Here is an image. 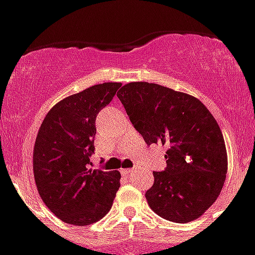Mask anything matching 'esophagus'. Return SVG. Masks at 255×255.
<instances>
[{
	"label": "esophagus",
	"mask_w": 255,
	"mask_h": 255,
	"mask_svg": "<svg viewBox=\"0 0 255 255\" xmlns=\"http://www.w3.org/2000/svg\"><path fill=\"white\" fill-rule=\"evenodd\" d=\"M130 172H132V169H130V168H125V169L121 170V173L123 174V176H128V174H129Z\"/></svg>",
	"instance_id": "1"
}]
</instances>
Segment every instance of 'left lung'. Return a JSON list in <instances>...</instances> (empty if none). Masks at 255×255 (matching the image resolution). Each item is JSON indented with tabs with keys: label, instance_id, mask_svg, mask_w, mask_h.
<instances>
[{
	"label": "left lung",
	"instance_id": "8db88e82",
	"mask_svg": "<svg viewBox=\"0 0 255 255\" xmlns=\"http://www.w3.org/2000/svg\"><path fill=\"white\" fill-rule=\"evenodd\" d=\"M147 145L167 146V168L152 172L149 207L170 222L196 220L220 196L227 174L221 128L191 95L147 82H130L117 94Z\"/></svg>",
	"mask_w": 255,
	"mask_h": 255
}]
</instances>
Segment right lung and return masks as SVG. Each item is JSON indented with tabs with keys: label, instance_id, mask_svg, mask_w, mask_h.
Returning a JSON list of instances; mask_svg holds the SVG:
<instances>
[{
	"label": "right lung",
	"instance_id": "1",
	"mask_svg": "<svg viewBox=\"0 0 255 255\" xmlns=\"http://www.w3.org/2000/svg\"><path fill=\"white\" fill-rule=\"evenodd\" d=\"M122 83L88 87L59 101L47 113L33 150L39 196L63 222L88 226L101 220L121 187L118 170L90 169L95 150V121Z\"/></svg>",
	"mask_w": 255,
	"mask_h": 255
}]
</instances>
